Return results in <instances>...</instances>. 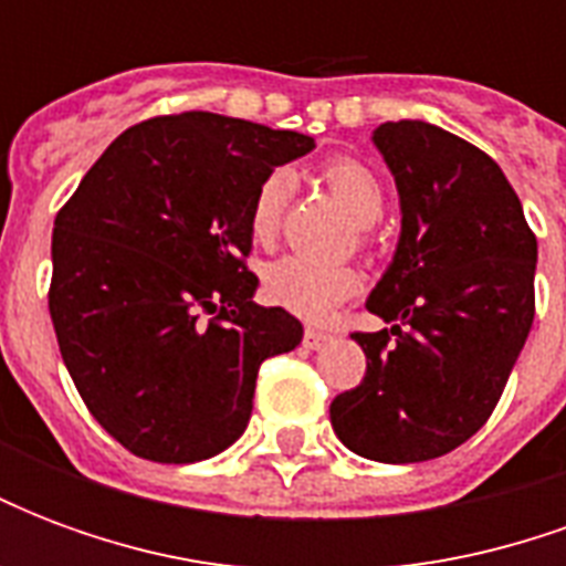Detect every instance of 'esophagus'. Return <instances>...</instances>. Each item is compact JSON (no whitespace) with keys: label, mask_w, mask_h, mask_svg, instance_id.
<instances>
[{"label":"esophagus","mask_w":566,"mask_h":566,"mask_svg":"<svg viewBox=\"0 0 566 566\" xmlns=\"http://www.w3.org/2000/svg\"><path fill=\"white\" fill-rule=\"evenodd\" d=\"M331 339H333V333L318 331V327H308V331L303 333V345H306V348H312V352H315V348H321V345H327Z\"/></svg>","instance_id":"34e87169"}]
</instances>
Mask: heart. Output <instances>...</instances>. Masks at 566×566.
<instances>
[{
    "label": "heart",
    "mask_w": 566,
    "mask_h": 566,
    "mask_svg": "<svg viewBox=\"0 0 566 566\" xmlns=\"http://www.w3.org/2000/svg\"><path fill=\"white\" fill-rule=\"evenodd\" d=\"M321 181L331 187V193L345 206V211L367 230L369 223L379 221L385 209V187L379 175L367 163L355 157H336L321 166ZM287 175H266L251 199L248 227L260 245H270L282 227L284 199H287ZM360 287L355 270L348 266H324L303 258H282L263 272V294L272 306L287 308L291 315L306 321L331 318V312L345 300H352Z\"/></svg>",
    "instance_id": "b5f03b06"
}]
</instances>
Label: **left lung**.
<instances>
[{"instance_id": "left-lung-1", "label": "left lung", "mask_w": 566, "mask_h": 566, "mask_svg": "<svg viewBox=\"0 0 566 566\" xmlns=\"http://www.w3.org/2000/svg\"><path fill=\"white\" fill-rule=\"evenodd\" d=\"M373 142L400 190L403 233L369 294L379 333H352L367 376L331 403L343 446L381 463L449 454L485 424L534 324L536 235L485 150L424 124Z\"/></svg>"}]
</instances>
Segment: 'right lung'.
I'll return each mask as SVG.
<instances>
[{
  "instance_id": "right-lung-1",
  "label": "right lung",
  "mask_w": 566,
  "mask_h": 566,
  "mask_svg": "<svg viewBox=\"0 0 566 566\" xmlns=\"http://www.w3.org/2000/svg\"><path fill=\"white\" fill-rule=\"evenodd\" d=\"M312 136L185 112L120 133L56 211L48 308L91 416L133 454L206 461L242 437L258 369L303 324L251 303L248 211Z\"/></svg>"
}]
</instances>
